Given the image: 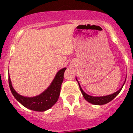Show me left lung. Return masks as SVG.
Masks as SVG:
<instances>
[{"label":"left lung","mask_w":133,"mask_h":133,"mask_svg":"<svg viewBox=\"0 0 133 133\" xmlns=\"http://www.w3.org/2000/svg\"><path fill=\"white\" fill-rule=\"evenodd\" d=\"M76 79H77V78H76ZM125 81H126V80H125ZM78 83H79V88L81 90V92H82V95H83L84 99H85L87 101H88L89 103H92V104H95V105H103V104L108 103V102L112 101V99H115V97L117 96V95L120 92V91L122 90V88H123V86H124V85H122V87L119 90L113 93V94H112V95H106V96H103V97H92V96H90V95H88V94H86V93L82 90L81 85L79 84V81H78Z\"/></svg>","instance_id":"8db88e82"}]
</instances>
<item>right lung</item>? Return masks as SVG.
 Listing matches in <instances>:
<instances>
[{
    "mask_svg": "<svg viewBox=\"0 0 133 133\" xmlns=\"http://www.w3.org/2000/svg\"><path fill=\"white\" fill-rule=\"evenodd\" d=\"M66 68H63L56 73L50 85L41 95L33 97H23L18 94L12 87L9 77V85L14 97L18 102L28 109L34 111L43 112L50 109L56 103L60 95L61 87L63 81V74Z\"/></svg>",
    "mask_w": 133,
    "mask_h": 133,
    "instance_id": "right-lung-1",
    "label": "right lung"
}]
</instances>
